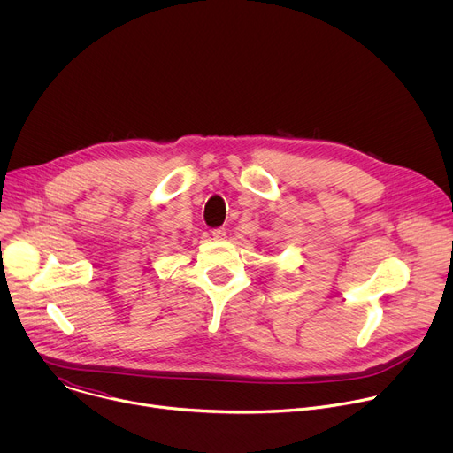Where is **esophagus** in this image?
Wrapping results in <instances>:
<instances>
[{"instance_id":"obj_1","label":"esophagus","mask_w":453,"mask_h":453,"mask_svg":"<svg viewBox=\"0 0 453 453\" xmlns=\"http://www.w3.org/2000/svg\"><path fill=\"white\" fill-rule=\"evenodd\" d=\"M211 236H213V240H217V242H222V240H226V236H227V231H226L224 227H219V229H213V231H211Z\"/></svg>"}]
</instances>
